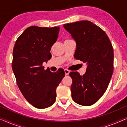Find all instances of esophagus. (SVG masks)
<instances>
[{
  "label": "esophagus",
  "mask_w": 127,
  "mask_h": 127,
  "mask_svg": "<svg viewBox=\"0 0 127 127\" xmlns=\"http://www.w3.org/2000/svg\"><path fill=\"white\" fill-rule=\"evenodd\" d=\"M64 71H65L66 75H68V74H69V73H70V71H69V70H67V69H65V70H64Z\"/></svg>",
  "instance_id": "34e87169"
}]
</instances>
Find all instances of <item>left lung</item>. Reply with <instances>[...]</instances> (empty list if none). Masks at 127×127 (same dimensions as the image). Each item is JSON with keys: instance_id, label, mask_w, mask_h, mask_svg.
<instances>
[{"instance_id": "1", "label": "left lung", "mask_w": 127, "mask_h": 127, "mask_svg": "<svg viewBox=\"0 0 127 127\" xmlns=\"http://www.w3.org/2000/svg\"><path fill=\"white\" fill-rule=\"evenodd\" d=\"M76 43L74 57L87 65L83 76L71 72L72 98L82 106H91L105 93L113 72L114 54L106 33L89 21L64 24Z\"/></svg>"}]
</instances>
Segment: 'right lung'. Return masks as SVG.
Segmentation results:
<instances>
[{
	"mask_svg": "<svg viewBox=\"0 0 127 127\" xmlns=\"http://www.w3.org/2000/svg\"><path fill=\"white\" fill-rule=\"evenodd\" d=\"M59 31L58 27L32 26L19 36L14 47L12 69L17 85L27 101L38 109L53 105L56 88L65 76L62 69L53 73L43 66L51 58V47Z\"/></svg>",
	"mask_w": 127,
	"mask_h": 127,
	"instance_id": "right-lung-1",
	"label": "right lung"
}]
</instances>
